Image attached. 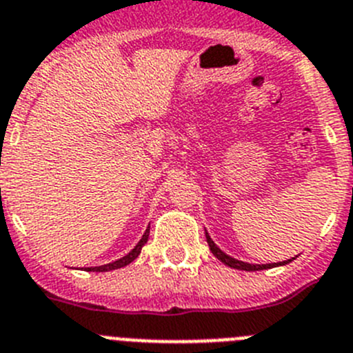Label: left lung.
I'll list each match as a JSON object with an SVG mask.
<instances>
[{
  "mask_svg": "<svg viewBox=\"0 0 353 353\" xmlns=\"http://www.w3.org/2000/svg\"><path fill=\"white\" fill-rule=\"evenodd\" d=\"M205 239H208V244H209V248H211L212 255H214L218 260H221L225 265H228V268H232V269H241V271H262V269H271V268H276V265H285V263H288V262H292V260H294V259L285 260V262H281V263H262V265H256V263L241 262V260H236V259H232V256L225 255L220 248L212 243V239L209 237L208 232H205Z\"/></svg>",
  "mask_w": 353,
  "mask_h": 353,
  "instance_id": "1",
  "label": "left lung"
}]
</instances>
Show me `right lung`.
<instances>
[{
	"label": "right lung",
	"mask_w": 353,
	"mask_h": 353,
	"mask_svg": "<svg viewBox=\"0 0 353 353\" xmlns=\"http://www.w3.org/2000/svg\"><path fill=\"white\" fill-rule=\"evenodd\" d=\"M148 237H149V228L144 232V236H142V239L139 241L137 246L133 248V250L128 253V255H125V256H123V259L116 260V262H112V263H105V265H98V268H88V269H85V271L105 272V271H112V269L125 268V265H128L130 262H133V260H135L139 255H141V250H142V246H144V244L148 243Z\"/></svg>",
	"instance_id": "obj_1"
}]
</instances>
